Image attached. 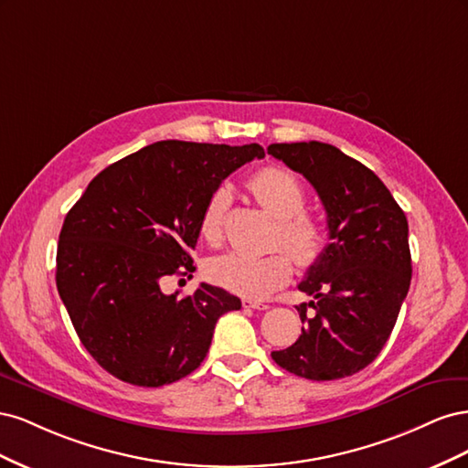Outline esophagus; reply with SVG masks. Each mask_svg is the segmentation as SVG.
I'll return each mask as SVG.
<instances>
[{"label": "esophagus", "mask_w": 468, "mask_h": 468, "mask_svg": "<svg viewBox=\"0 0 468 468\" xmlns=\"http://www.w3.org/2000/svg\"><path fill=\"white\" fill-rule=\"evenodd\" d=\"M242 306L244 308H253V310H267L269 304L261 303V301H256V299H242Z\"/></svg>", "instance_id": "obj_1"}]
</instances>
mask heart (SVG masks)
I'll return each instance as SVG.
<instances>
[{"mask_svg": "<svg viewBox=\"0 0 468 468\" xmlns=\"http://www.w3.org/2000/svg\"><path fill=\"white\" fill-rule=\"evenodd\" d=\"M250 189L258 203L279 220L275 244H281L301 267L320 260L328 242L325 226L304 212L306 195L301 181L281 167H263L250 179ZM230 207V189L218 187L207 199L199 232L208 246H220L224 239V220ZM285 251L265 256L226 253L210 263L208 273L217 285L230 292L263 299L291 279L292 265Z\"/></svg>", "mask_w": 468, "mask_h": 468, "instance_id": "b5f03b06", "label": "heart"}]
</instances>
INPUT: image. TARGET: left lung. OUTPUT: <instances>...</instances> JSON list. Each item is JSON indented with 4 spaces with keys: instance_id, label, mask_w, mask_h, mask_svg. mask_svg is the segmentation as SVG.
<instances>
[{
    "instance_id": "8db88e82",
    "label": "left lung",
    "mask_w": 468,
    "mask_h": 468,
    "mask_svg": "<svg viewBox=\"0 0 468 468\" xmlns=\"http://www.w3.org/2000/svg\"><path fill=\"white\" fill-rule=\"evenodd\" d=\"M267 154L316 189L330 238L299 285L313 296L296 306L303 334L271 357L310 380L356 375L385 347L410 289L412 258L404 210L369 167L332 144H271ZM308 307L315 310L313 315Z\"/></svg>"
}]
</instances>
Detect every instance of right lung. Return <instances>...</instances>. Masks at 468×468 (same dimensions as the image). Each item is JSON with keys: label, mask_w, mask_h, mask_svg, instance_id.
Instances as JSON below:
<instances>
[{"label": "right lung", "mask_w": 468, "mask_h": 468, "mask_svg": "<svg viewBox=\"0 0 468 468\" xmlns=\"http://www.w3.org/2000/svg\"><path fill=\"white\" fill-rule=\"evenodd\" d=\"M263 155L260 144L162 140L105 167L69 208L56 287L80 342L107 373L164 387L203 363L218 318L242 303L207 282L183 299L162 285L195 271L191 250L210 193Z\"/></svg>", "instance_id": "right-lung-1"}]
</instances>
